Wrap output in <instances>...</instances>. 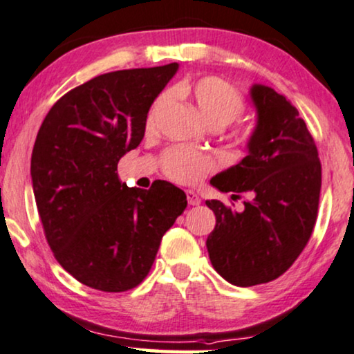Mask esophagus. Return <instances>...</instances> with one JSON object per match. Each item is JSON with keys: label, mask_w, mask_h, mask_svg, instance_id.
<instances>
[{"label": "esophagus", "mask_w": 354, "mask_h": 354, "mask_svg": "<svg viewBox=\"0 0 354 354\" xmlns=\"http://www.w3.org/2000/svg\"><path fill=\"white\" fill-rule=\"evenodd\" d=\"M186 198H187V204H189V205H199L201 204V198L198 194H196L194 191L187 189L186 191Z\"/></svg>", "instance_id": "1"}]
</instances>
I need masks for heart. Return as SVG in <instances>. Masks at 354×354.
<instances>
[{
    "mask_svg": "<svg viewBox=\"0 0 354 354\" xmlns=\"http://www.w3.org/2000/svg\"><path fill=\"white\" fill-rule=\"evenodd\" d=\"M176 93L192 100L199 113L212 125H227L239 118L245 107V100L234 84L218 77H204L196 82H183L176 86ZM163 97L155 102L149 122L158 111ZM163 173L169 180L192 185L214 168V160L209 155L191 150L187 147H173L163 153Z\"/></svg>",
    "mask_w": 354,
    "mask_h": 354,
    "instance_id": "b5f03b06",
    "label": "heart"
}]
</instances>
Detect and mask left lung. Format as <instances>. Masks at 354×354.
Listing matches in <instances>:
<instances>
[{
	"instance_id": "1",
	"label": "left lung",
	"mask_w": 354,
	"mask_h": 354,
	"mask_svg": "<svg viewBox=\"0 0 354 354\" xmlns=\"http://www.w3.org/2000/svg\"><path fill=\"white\" fill-rule=\"evenodd\" d=\"M250 96L258 120L248 155L210 180L234 201L248 196L245 207L205 201L216 214L205 241L210 263L240 288L270 283L292 266L314 230L322 186L319 151L299 111L265 84H253Z\"/></svg>"
}]
</instances>
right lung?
<instances>
[{"mask_svg":"<svg viewBox=\"0 0 354 354\" xmlns=\"http://www.w3.org/2000/svg\"><path fill=\"white\" fill-rule=\"evenodd\" d=\"M178 64L100 75L58 100L35 138L30 176L44 234L65 271L89 288L124 292L149 274L160 241L186 209L185 191H149L118 176L145 133L151 102Z\"/></svg>","mask_w":354,"mask_h":354,"instance_id":"right-lung-1","label":"right lung"}]
</instances>
